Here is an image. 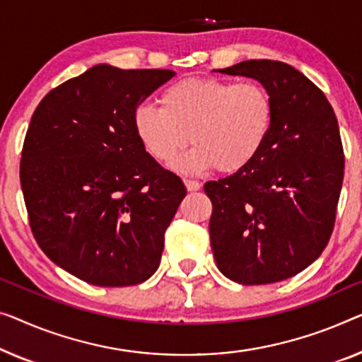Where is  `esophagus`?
<instances>
[{
	"label": "esophagus",
	"mask_w": 362,
	"mask_h": 362,
	"mask_svg": "<svg viewBox=\"0 0 362 362\" xmlns=\"http://www.w3.org/2000/svg\"><path fill=\"white\" fill-rule=\"evenodd\" d=\"M183 182H185V187L188 192H197L202 188V182L198 180H192V179H183Z\"/></svg>",
	"instance_id": "esophagus-1"
}]
</instances>
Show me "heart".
<instances>
[{"label":"heart","mask_w":362,"mask_h":362,"mask_svg":"<svg viewBox=\"0 0 362 362\" xmlns=\"http://www.w3.org/2000/svg\"><path fill=\"white\" fill-rule=\"evenodd\" d=\"M160 107L143 104L133 113L134 133L144 151L169 164L190 141L195 144L175 169L224 174L249 165L267 143L273 125V100L258 83L188 78L163 90Z\"/></svg>","instance_id":"1"}]
</instances>
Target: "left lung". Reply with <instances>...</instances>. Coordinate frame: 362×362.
Segmentation results:
<instances>
[{
    "instance_id": "left-lung-1",
    "label": "left lung",
    "mask_w": 362,
    "mask_h": 362,
    "mask_svg": "<svg viewBox=\"0 0 362 362\" xmlns=\"http://www.w3.org/2000/svg\"><path fill=\"white\" fill-rule=\"evenodd\" d=\"M219 71L260 81L274 115L249 165L204 183L216 265L239 284L283 281L320 257L335 228L344 175L337 115L325 94L288 63L249 60Z\"/></svg>"
}]
</instances>
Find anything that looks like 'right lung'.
Returning <instances> with one entry per match:
<instances>
[{
    "mask_svg": "<svg viewBox=\"0 0 362 362\" xmlns=\"http://www.w3.org/2000/svg\"><path fill=\"white\" fill-rule=\"evenodd\" d=\"M174 74L95 64L52 89L30 118L19 175L32 234L86 283L133 286L159 268L187 188L144 151L133 113Z\"/></svg>",
    "mask_w": 362,
    "mask_h": 362,
    "instance_id": "obj_1",
    "label": "right lung"
}]
</instances>
